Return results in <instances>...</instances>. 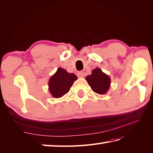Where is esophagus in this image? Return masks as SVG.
Masks as SVG:
<instances>
[{"instance_id":"1","label":"esophagus","mask_w":153,"mask_h":153,"mask_svg":"<svg viewBox=\"0 0 153 153\" xmlns=\"http://www.w3.org/2000/svg\"><path fill=\"white\" fill-rule=\"evenodd\" d=\"M77 77H80V78H82V77H84V73L83 72V71H79L78 73H77Z\"/></svg>"}]
</instances>
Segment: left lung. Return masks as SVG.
Here are the masks:
<instances>
[{"instance_id": "1", "label": "left lung", "mask_w": 153, "mask_h": 153, "mask_svg": "<svg viewBox=\"0 0 153 153\" xmlns=\"http://www.w3.org/2000/svg\"><path fill=\"white\" fill-rule=\"evenodd\" d=\"M85 79L93 91L99 95L106 94L111 83L110 77L99 68L93 70L91 74L87 76Z\"/></svg>"}]
</instances>
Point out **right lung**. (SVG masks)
<instances>
[{
    "mask_svg": "<svg viewBox=\"0 0 153 153\" xmlns=\"http://www.w3.org/2000/svg\"><path fill=\"white\" fill-rule=\"evenodd\" d=\"M77 77L74 74L68 73L62 68H58L48 81V90L54 98H60L70 91Z\"/></svg>",
    "mask_w": 153,
    "mask_h": 153,
    "instance_id": "1",
    "label": "right lung"
}]
</instances>
